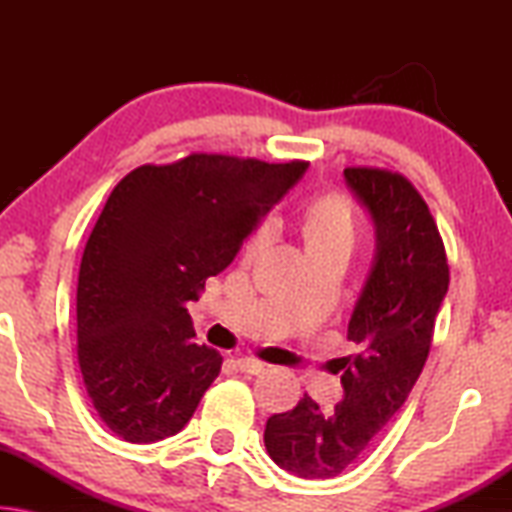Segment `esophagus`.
Here are the masks:
<instances>
[{
    "label": "esophagus",
    "instance_id": "34e87169",
    "mask_svg": "<svg viewBox=\"0 0 512 512\" xmlns=\"http://www.w3.org/2000/svg\"><path fill=\"white\" fill-rule=\"evenodd\" d=\"M237 368H239L241 372H246V375H262V372L266 370V363L246 357V359H239V361H237Z\"/></svg>",
    "mask_w": 512,
    "mask_h": 512
}]
</instances>
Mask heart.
Instances as JSON below:
<instances>
[{"label": "heart", "mask_w": 512, "mask_h": 512, "mask_svg": "<svg viewBox=\"0 0 512 512\" xmlns=\"http://www.w3.org/2000/svg\"><path fill=\"white\" fill-rule=\"evenodd\" d=\"M298 228L309 257L341 255L350 259L361 237V214L348 194L325 192L311 196L300 207ZM268 239H271V228L259 225L246 239L244 257L255 259L266 248Z\"/></svg>", "instance_id": "b5f03b06"}]
</instances>
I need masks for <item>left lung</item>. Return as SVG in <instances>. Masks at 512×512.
Listing matches in <instances>:
<instances>
[{
  "mask_svg": "<svg viewBox=\"0 0 512 512\" xmlns=\"http://www.w3.org/2000/svg\"><path fill=\"white\" fill-rule=\"evenodd\" d=\"M343 176L372 216L377 253L348 325L354 354L339 359L343 400L323 413L305 393L266 422L268 456L300 479H332L370 452L420 377L449 287L443 237L411 180L379 167Z\"/></svg>",
  "mask_w": 512,
  "mask_h": 512,
  "instance_id": "left-lung-1",
  "label": "left lung"
}]
</instances>
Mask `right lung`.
<instances>
[{"mask_svg": "<svg viewBox=\"0 0 512 512\" xmlns=\"http://www.w3.org/2000/svg\"><path fill=\"white\" fill-rule=\"evenodd\" d=\"M307 167L192 153L142 164L112 189L81 259L76 352L85 391L115 436L158 443L192 418L223 357L194 343L187 302Z\"/></svg>", "mask_w": 512, "mask_h": 512, "instance_id": "add662e5", "label": "right lung"}]
</instances>
